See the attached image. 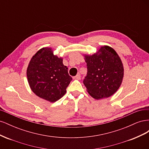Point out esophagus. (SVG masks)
Wrapping results in <instances>:
<instances>
[{"label": "esophagus", "instance_id": "esophagus-1", "mask_svg": "<svg viewBox=\"0 0 149 149\" xmlns=\"http://www.w3.org/2000/svg\"><path fill=\"white\" fill-rule=\"evenodd\" d=\"M74 79H80V78H81V76H80V74H77L76 75V76H74V77L73 78Z\"/></svg>", "mask_w": 149, "mask_h": 149}]
</instances>
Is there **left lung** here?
<instances>
[{
  "label": "left lung",
  "instance_id": "8db88e82",
  "mask_svg": "<svg viewBox=\"0 0 149 149\" xmlns=\"http://www.w3.org/2000/svg\"><path fill=\"white\" fill-rule=\"evenodd\" d=\"M84 56L88 73L83 83L88 93L97 100L113 95L124 77L123 64L118 53L104 45L93 55Z\"/></svg>",
  "mask_w": 149,
  "mask_h": 149
}]
</instances>
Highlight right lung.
I'll return each instance as SVG.
<instances>
[{"label":"right lung","mask_w":149,"mask_h":149,"mask_svg":"<svg viewBox=\"0 0 149 149\" xmlns=\"http://www.w3.org/2000/svg\"><path fill=\"white\" fill-rule=\"evenodd\" d=\"M26 76L31 91L50 102L65 95L72 80L68 68L63 63V58L54 55L48 47L39 49L31 58Z\"/></svg>","instance_id":"obj_1"}]
</instances>
